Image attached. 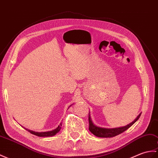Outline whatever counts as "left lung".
I'll use <instances>...</instances> for the list:
<instances>
[{
  "instance_id": "left-lung-1",
  "label": "left lung",
  "mask_w": 158,
  "mask_h": 158,
  "mask_svg": "<svg viewBox=\"0 0 158 158\" xmlns=\"http://www.w3.org/2000/svg\"><path fill=\"white\" fill-rule=\"evenodd\" d=\"M141 113L139 114L137 116L136 118L134 120V121L131 123L130 124H127V126L122 127H118V128H114V129H106V128H102L96 127L92 121L91 120L90 116L89 114V130L91 133H93L94 135H96L98 137H115L116 135H118L119 134L123 133L124 131L127 130L129 128H130L133 124L136 122V121L139 118V117L141 116Z\"/></svg>"
}]
</instances>
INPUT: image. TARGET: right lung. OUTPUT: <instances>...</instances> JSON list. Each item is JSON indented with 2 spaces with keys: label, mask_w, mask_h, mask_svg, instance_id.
<instances>
[{
  "label": "right lung",
  "mask_w": 158,
  "mask_h": 158,
  "mask_svg": "<svg viewBox=\"0 0 158 158\" xmlns=\"http://www.w3.org/2000/svg\"><path fill=\"white\" fill-rule=\"evenodd\" d=\"M61 126H62V123H60L56 129H54L52 131H47V132H35V131H33L29 130L27 129H25L28 131L30 133H31L33 135H36V136H38V137H52V136H54V135H55L60 131V130L61 129Z\"/></svg>",
  "instance_id": "add662e5"
}]
</instances>
